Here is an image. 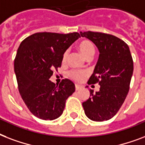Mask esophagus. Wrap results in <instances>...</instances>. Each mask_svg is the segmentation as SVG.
I'll use <instances>...</instances> for the list:
<instances>
[{
    "instance_id": "esophagus-1",
    "label": "esophagus",
    "mask_w": 145,
    "mask_h": 145,
    "mask_svg": "<svg viewBox=\"0 0 145 145\" xmlns=\"http://www.w3.org/2000/svg\"><path fill=\"white\" fill-rule=\"evenodd\" d=\"M81 88H82V87H81L80 85H76V91H78V90H79V89H80Z\"/></svg>"
}]
</instances>
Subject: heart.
<instances>
[{
  "label": "heart",
  "instance_id": "b5f03b06",
  "mask_svg": "<svg viewBox=\"0 0 145 145\" xmlns=\"http://www.w3.org/2000/svg\"><path fill=\"white\" fill-rule=\"evenodd\" d=\"M78 50H80V52L82 53V54L87 59L88 57H92L94 54H95V46L93 44V43L89 40H83V41H80L78 44ZM68 54L69 52L68 50L64 51V53L63 54L62 56V62L65 63L67 61V57H68ZM68 76H69V78H71L72 79H73L74 81L76 82H80L83 79V78L85 76H87V72L85 71H82V70H71L69 72Z\"/></svg>",
  "mask_w": 145,
  "mask_h": 145
}]
</instances>
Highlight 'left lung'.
<instances>
[{
  "label": "left lung",
  "instance_id": "obj_1",
  "mask_svg": "<svg viewBox=\"0 0 145 145\" xmlns=\"http://www.w3.org/2000/svg\"><path fill=\"white\" fill-rule=\"evenodd\" d=\"M99 50V58L88 85L98 83L100 90H90V97L83 102L85 115L93 121L108 120L116 114L128 95L133 60L129 48L117 37L102 32H80Z\"/></svg>",
  "mask_w": 145,
  "mask_h": 145
}]
</instances>
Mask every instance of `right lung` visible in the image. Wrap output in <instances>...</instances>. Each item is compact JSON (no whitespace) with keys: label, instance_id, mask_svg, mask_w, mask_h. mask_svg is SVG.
<instances>
[{"label":"right lung","instance_id":"1","mask_svg":"<svg viewBox=\"0 0 145 145\" xmlns=\"http://www.w3.org/2000/svg\"><path fill=\"white\" fill-rule=\"evenodd\" d=\"M78 38V32H38L20 44L14 60L18 89L28 109L38 118H58L67 99L75 91V85L69 79L56 85L49 78L54 69L61 67L63 54Z\"/></svg>","mask_w":145,"mask_h":145}]
</instances>
